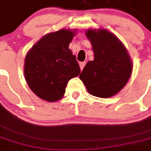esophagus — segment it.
<instances>
[{
	"mask_svg": "<svg viewBox=\"0 0 151 151\" xmlns=\"http://www.w3.org/2000/svg\"><path fill=\"white\" fill-rule=\"evenodd\" d=\"M79 65H80V69H81V70H82L83 68H84V66L86 65V62H80L79 63Z\"/></svg>",
	"mask_w": 151,
	"mask_h": 151,
	"instance_id": "esophagus-1",
	"label": "esophagus"
}]
</instances>
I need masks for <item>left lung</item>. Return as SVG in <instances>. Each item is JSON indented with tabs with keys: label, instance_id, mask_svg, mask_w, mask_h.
I'll return each mask as SVG.
<instances>
[{
	"label": "left lung",
	"instance_id": "8db88e82",
	"mask_svg": "<svg viewBox=\"0 0 151 151\" xmlns=\"http://www.w3.org/2000/svg\"><path fill=\"white\" fill-rule=\"evenodd\" d=\"M95 58L90 60L79 76L91 95L110 98L122 90L129 81L133 63L125 47L114 34L104 29H89Z\"/></svg>",
	"mask_w": 151,
	"mask_h": 151
}]
</instances>
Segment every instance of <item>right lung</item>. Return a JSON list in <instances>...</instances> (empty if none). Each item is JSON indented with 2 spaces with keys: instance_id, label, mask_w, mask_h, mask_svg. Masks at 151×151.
Returning <instances> with one entry per match:
<instances>
[{
  "instance_id": "1",
  "label": "right lung",
  "mask_w": 151,
  "mask_h": 151,
  "mask_svg": "<svg viewBox=\"0 0 151 151\" xmlns=\"http://www.w3.org/2000/svg\"><path fill=\"white\" fill-rule=\"evenodd\" d=\"M75 33L76 30L61 29L45 35L27 54L25 78L39 98L48 102L59 100L68 82L80 74L76 56L69 48Z\"/></svg>"
}]
</instances>
